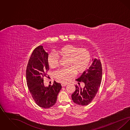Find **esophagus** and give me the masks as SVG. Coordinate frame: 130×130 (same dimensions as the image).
I'll list each match as a JSON object with an SVG mask.
<instances>
[{"label":"esophagus","instance_id":"obj_1","mask_svg":"<svg viewBox=\"0 0 130 130\" xmlns=\"http://www.w3.org/2000/svg\"><path fill=\"white\" fill-rule=\"evenodd\" d=\"M67 85L66 84H64V83H61V86L62 87H65Z\"/></svg>","mask_w":130,"mask_h":130}]
</instances>
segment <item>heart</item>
Here are the masks:
<instances>
[{
  "label": "heart",
  "mask_w": 130,
  "mask_h": 130,
  "mask_svg": "<svg viewBox=\"0 0 130 130\" xmlns=\"http://www.w3.org/2000/svg\"><path fill=\"white\" fill-rule=\"evenodd\" d=\"M57 54L68 61L67 67L61 69L55 73L56 79L60 82L66 83L77 74L83 73L89 66L91 61V54L86 49H80L72 45H67L58 50ZM47 61L50 67L58 66L59 57L55 54L51 53L48 55Z\"/></svg>",
  "instance_id": "heart-1"
}]
</instances>
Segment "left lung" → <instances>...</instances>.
I'll list each match as a JSON object with an SVG mask.
<instances>
[{
    "mask_svg": "<svg viewBox=\"0 0 130 130\" xmlns=\"http://www.w3.org/2000/svg\"><path fill=\"white\" fill-rule=\"evenodd\" d=\"M89 69L83 72L80 77L76 79L80 85V82L85 84L84 88L75 86V91L72 94V99L74 103L85 106L90 104L98 92L102 79V68L100 60L94 59Z\"/></svg>",
    "mask_w": 130,
    "mask_h": 130,
    "instance_id": "1",
    "label": "left lung"
}]
</instances>
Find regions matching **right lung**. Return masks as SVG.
<instances>
[{
    "label": "right lung",
    "instance_id": "right-lung-1",
    "mask_svg": "<svg viewBox=\"0 0 130 130\" xmlns=\"http://www.w3.org/2000/svg\"><path fill=\"white\" fill-rule=\"evenodd\" d=\"M48 56L43 46H38L31 55L26 71L27 86L32 99L38 106L45 109L56 104L62 87L55 81L52 85L44 86L43 77L49 70Z\"/></svg>",
    "mask_w": 130,
    "mask_h": 130
}]
</instances>
